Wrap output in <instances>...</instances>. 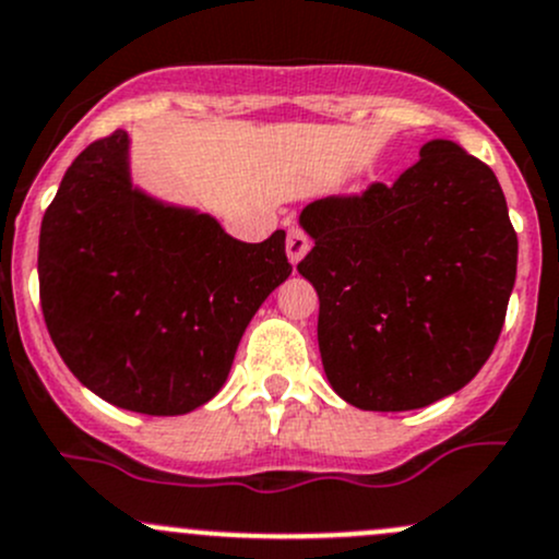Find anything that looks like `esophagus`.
<instances>
[{
    "label": "esophagus",
    "mask_w": 559,
    "mask_h": 559,
    "mask_svg": "<svg viewBox=\"0 0 559 559\" xmlns=\"http://www.w3.org/2000/svg\"><path fill=\"white\" fill-rule=\"evenodd\" d=\"M310 251V238L302 230H295L292 227L289 235H286V257H289L292 264H297L305 254Z\"/></svg>",
    "instance_id": "esophagus-1"
}]
</instances>
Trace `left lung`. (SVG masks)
Returning a JSON list of instances; mask_svg holds the SVG:
<instances>
[{"instance_id": "obj_1", "label": "left lung", "mask_w": 559, "mask_h": 559, "mask_svg": "<svg viewBox=\"0 0 559 559\" xmlns=\"http://www.w3.org/2000/svg\"><path fill=\"white\" fill-rule=\"evenodd\" d=\"M329 385L369 413L420 409L472 383L498 343L516 233L496 174L448 139L391 187L305 205Z\"/></svg>"}]
</instances>
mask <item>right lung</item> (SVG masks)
<instances>
[{"mask_svg": "<svg viewBox=\"0 0 559 559\" xmlns=\"http://www.w3.org/2000/svg\"><path fill=\"white\" fill-rule=\"evenodd\" d=\"M39 299L63 364L141 415H187L219 393L260 305L292 275L286 233L243 243L211 214L133 185L131 136L93 141L39 230Z\"/></svg>", "mask_w": 559, "mask_h": 559, "instance_id": "1", "label": "right lung"}]
</instances>
